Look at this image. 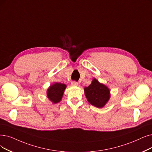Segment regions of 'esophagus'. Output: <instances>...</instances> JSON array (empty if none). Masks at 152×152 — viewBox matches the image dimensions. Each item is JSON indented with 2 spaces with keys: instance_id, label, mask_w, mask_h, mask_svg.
Listing matches in <instances>:
<instances>
[{
  "instance_id": "34e87169",
  "label": "esophagus",
  "mask_w": 152,
  "mask_h": 152,
  "mask_svg": "<svg viewBox=\"0 0 152 152\" xmlns=\"http://www.w3.org/2000/svg\"><path fill=\"white\" fill-rule=\"evenodd\" d=\"M71 84H72V86H78V83L77 82H75V81H73V82H72V83H71Z\"/></svg>"
}]
</instances>
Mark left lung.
Masks as SVG:
<instances>
[{
	"label": "left lung",
	"instance_id": "1",
	"mask_svg": "<svg viewBox=\"0 0 152 152\" xmlns=\"http://www.w3.org/2000/svg\"><path fill=\"white\" fill-rule=\"evenodd\" d=\"M85 95L91 105L102 108L110 99V90L104 84L94 78L89 86L84 88Z\"/></svg>",
	"mask_w": 152,
	"mask_h": 152
}]
</instances>
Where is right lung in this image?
<instances>
[{"label": "right lung", "instance_id": "right-lung-1", "mask_svg": "<svg viewBox=\"0 0 152 152\" xmlns=\"http://www.w3.org/2000/svg\"><path fill=\"white\" fill-rule=\"evenodd\" d=\"M66 86L64 83H54L48 88L47 95L53 104H57L60 102L63 96L64 90Z\"/></svg>", "mask_w": 152, "mask_h": 152}]
</instances>
